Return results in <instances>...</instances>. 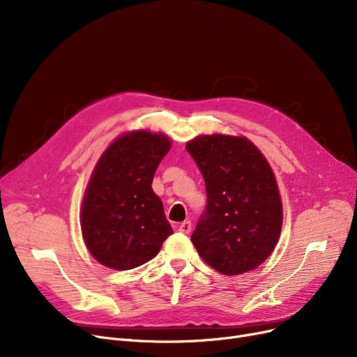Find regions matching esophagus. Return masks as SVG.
Segmentation results:
<instances>
[{
  "instance_id": "esophagus-1",
  "label": "esophagus",
  "mask_w": 357,
  "mask_h": 357,
  "mask_svg": "<svg viewBox=\"0 0 357 357\" xmlns=\"http://www.w3.org/2000/svg\"><path fill=\"white\" fill-rule=\"evenodd\" d=\"M179 231L183 234H188L191 231V221H183L179 224Z\"/></svg>"
}]
</instances>
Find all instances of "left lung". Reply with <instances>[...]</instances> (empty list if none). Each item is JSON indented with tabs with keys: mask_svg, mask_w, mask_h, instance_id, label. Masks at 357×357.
I'll use <instances>...</instances> for the list:
<instances>
[{
	"mask_svg": "<svg viewBox=\"0 0 357 357\" xmlns=\"http://www.w3.org/2000/svg\"><path fill=\"white\" fill-rule=\"evenodd\" d=\"M205 181L207 207L191 240L222 275L256 269L282 229V201L272 167L246 137L211 135L186 143Z\"/></svg>",
	"mask_w": 357,
	"mask_h": 357,
	"instance_id": "8db88e82",
	"label": "left lung"
}]
</instances>
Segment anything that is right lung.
I'll return each mask as SVG.
<instances>
[{
    "label": "right lung",
    "instance_id": "1",
    "mask_svg": "<svg viewBox=\"0 0 357 357\" xmlns=\"http://www.w3.org/2000/svg\"><path fill=\"white\" fill-rule=\"evenodd\" d=\"M171 139L130 131L112 142L91 175L81 210L82 237L101 265L128 271L153 259L174 233L152 182Z\"/></svg>",
    "mask_w": 357,
    "mask_h": 357
}]
</instances>
